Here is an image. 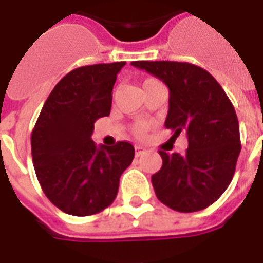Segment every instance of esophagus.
<instances>
[{
    "mask_svg": "<svg viewBox=\"0 0 263 263\" xmlns=\"http://www.w3.org/2000/svg\"><path fill=\"white\" fill-rule=\"evenodd\" d=\"M135 150H136L135 154H136V156H138V157H139V156H143V154L146 153V150L143 149V147H140V146H136Z\"/></svg>",
    "mask_w": 263,
    "mask_h": 263,
    "instance_id": "1",
    "label": "esophagus"
}]
</instances>
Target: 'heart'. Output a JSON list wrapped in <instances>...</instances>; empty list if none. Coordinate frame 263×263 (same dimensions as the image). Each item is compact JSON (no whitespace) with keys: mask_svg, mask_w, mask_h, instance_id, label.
<instances>
[{"mask_svg":"<svg viewBox=\"0 0 263 263\" xmlns=\"http://www.w3.org/2000/svg\"><path fill=\"white\" fill-rule=\"evenodd\" d=\"M154 81H157V80H154V78H149V80H146L145 83H143V85H146V84H150V83H154ZM145 131H146V124H143V123L136 124L135 127H134V132H135L138 136L143 135V132Z\"/></svg>","mask_w":263,"mask_h":263,"instance_id":"b5f03b06","label":"heart"}]
</instances>
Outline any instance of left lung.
<instances>
[{
	"label": "left lung",
	"instance_id": "8db88e82",
	"mask_svg": "<svg viewBox=\"0 0 263 263\" xmlns=\"http://www.w3.org/2000/svg\"><path fill=\"white\" fill-rule=\"evenodd\" d=\"M160 78L170 89L165 128L178 138L186 132L185 154L158 153L163 167L152 176L156 196L167 207L194 212L210 207L233 179L241 150L232 102L207 70L187 62H132Z\"/></svg>",
	"mask_w": 263,
	"mask_h": 263
}]
</instances>
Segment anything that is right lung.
Masks as SVG:
<instances>
[{
    "label": "right lung",
    "instance_id": "right-lung-1",
    "mask_svg": "<svg viewBox=\"0 0 263 263\" xmlns=\"http://www.w3.org/2000/svg\"><path fill=\"white\" fill-rule=\"evenodd\" d=\"M125 62L74 69L56 84L31 132L35 175L49 201L66 214L88 216L113 203L120 176L134 160L129 142L99 147L93 124L111 109V91Z\"/></svg>",
    "mask_w": 263,
    "mask_h": 263
}]
</instances>
